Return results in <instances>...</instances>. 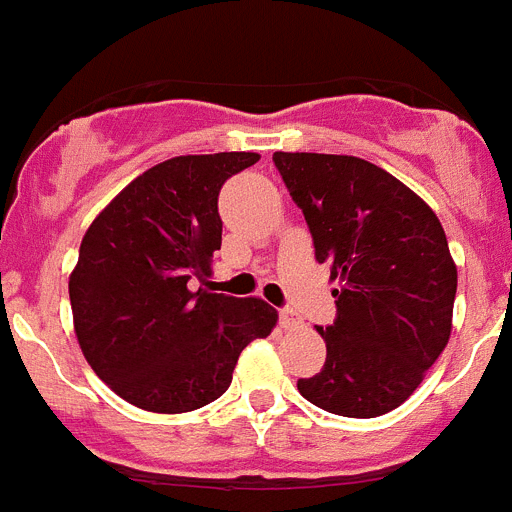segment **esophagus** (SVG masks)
Wrapping results in <instances>:
<instances>
[{"label": "esophagus", "instance_id": "1", "mask_svg": "<svg viewBox=\"0 0 512 512\" xmlns=\"http://www.w3.org/2000/svg\"><path fill=\"white\" fill-rule=\"evenodd\" d=\"M279 323H282V328H295V325H300V318L292 310H282L279 312Z\"/></svg>", "mask_w": 512, "mask_h": 512}]
</instances>
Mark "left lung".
Returning <instances> with one entry per match:
<instances>
[{"mask_svg":"<svg viewBox=\"0 0 512 512\" xmlns=\"http://www.w3.org/2000/svg\"><path fill=\"white\" fill-rule=\"evenodd\" d=\"M310 225L315 259L338 282V318L318 328L328 356L297 382L346 418L400 408L451 336L456 264L436 212L390 171L356 156L274 153Z\"/></svg>","mask_w":512,"mask_h":512,"instance_id":"obj_1","label":"left lung"}]
</instances>
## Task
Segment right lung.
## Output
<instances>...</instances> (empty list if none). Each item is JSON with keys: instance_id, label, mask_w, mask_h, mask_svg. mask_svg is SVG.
Wrapping results in <instances>:
<instances>
[{"instance_id": "right-lung-1", "label": "right lung", "mask_w": 512, "mask_h": 512, "mask_svg": "<svg viewBox=\"0 0 512 512\" xmlns=\"http://www.w3.org/2000/svg\"><path fill=\"white\" fill-rule=\"evenodd\" d=\"M259 158H169L122 189L81 238L69 277L76 341L94 374L135 408H205L230 387L243 348L277 325L259 297L192 289L223 243L220 187Z\"/></svg>"}]
</instances>
